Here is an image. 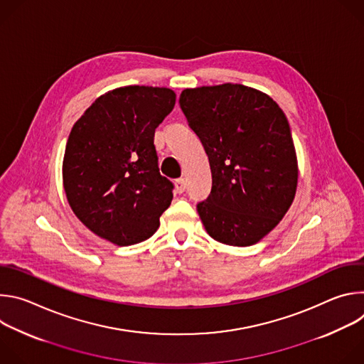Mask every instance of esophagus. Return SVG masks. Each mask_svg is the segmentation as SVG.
<instances>
[{
  "label": "esophagus",
  "instance_id": "1",
  "mask_svg": "<svg viewBox=\"0 0 364 364\" xmlns=\"http://www.w3.org/2000/svg\"><path fill=\"white\" fill-rule=\"evenodd\" d=\"M174 187H176V193H178V194L184 193V190H186V180L184 178H177L174 181Z\"/></svg>",
  "mask_w": 364,
  "mask_h": 364
}]
</instances>
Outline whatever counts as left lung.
<instances>
[{
    "mask_svg": "<svg viewBox=\"0 0 364 364\" xmlns=\"http://www.w3.org/2000/svg\"><path fill=\"white\" fill-rule=\"evenodd\" d=\"M180 107L209 157L212 191L197 204L205 232L230 246L262 240L298 184L288 119L267 93L237 83L184 89Z\"/></svg>",
    "mask_w": 364,
    "mask_h": 364,
    "instance_id": "left-lung-1",
    "label": "left lung"
}]
</instances>
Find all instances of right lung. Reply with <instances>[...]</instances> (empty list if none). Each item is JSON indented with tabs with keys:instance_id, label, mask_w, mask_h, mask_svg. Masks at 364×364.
<instances>
[{
	"instance_id": "right-lung-1",
	"label": "right lung",
	"mask_w": 364,
	"mask_h": 364,
	"mask_svg": "<svg viewBox=\"0 0 364 364\" xmlns=\"http://www.w3.org/2000/svg\"><path fill=\"white\" fill-rule=\"evenodd\" d=\"M176 105L168 87L124 86L100 95L75 122L63 187L76 218L118 246L146 240L173 200L154 134Z\"/></svg>"
}]
</instances>
